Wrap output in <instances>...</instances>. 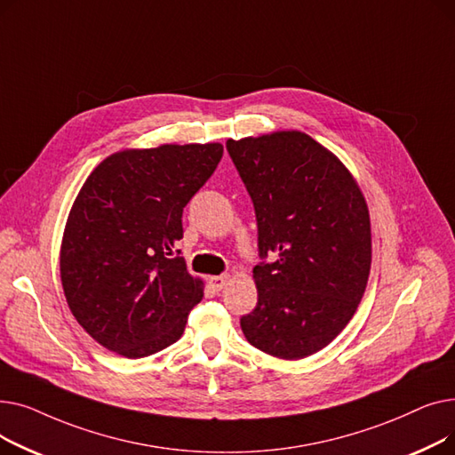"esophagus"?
Listing matches in <instances>:
<instances>
[{
    "label": "esophagus",
    "instance_id": "obj_1",
    "mask_svg": "<svg viewBox=\"0 0 455 455\" xmlns=\"http://www.w3.org/2000/svg\"><path fill=\"white\" fill-rule=\"evenodd\" d=\"M230 280V275H218V276H210L208 278V282H210V285L212 288L215 290V291H221L225 285H227V282Z\"/></svg>",
    "mask_w": 455,
    "mask_h": 455
}]
</instances>
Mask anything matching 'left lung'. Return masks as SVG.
Listing matches in <instances>:
<instances>
[{
	"label": "left lung",
	"mask_w": 455,
	"mask_h": 455,
	"mask_svg": "<svg viewBox=\"0 0 455 455\" xmlns=\"http://www.w3.org/2000/svg\"><path fill=\"white\" fill-rule=\"evenodd\" d=\"M254 204L258 304L242 317L247 341L280 360H302L336 339L371 273V218L345 164L300 131L227 141Z\"/></svg>",
	"instance_id": "8db88e82"
}]
</instances>
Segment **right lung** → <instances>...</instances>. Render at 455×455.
<instances>
[{
  "label": "right lung",
  "mask_w": 455,
  "mask_h": 455,
  "mask_svg": "<svg viewBox=\"0 0 455 455\" xmlns=\"http://www.w3.org/2000/svg\"><path fill=\"white\" fill-rule=\"evenodd\" d=\"M221 156V143H164L114 153L88 175L66 221L60 280L105 348L136 360L180 339L204 290L177 251L182 210Z\"/></svg>",
  "instance_id": "1"
}]
</instances>
